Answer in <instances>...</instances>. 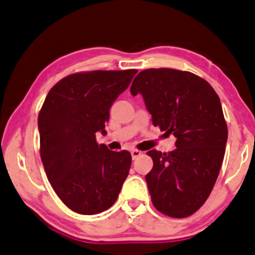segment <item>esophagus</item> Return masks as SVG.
Returning a JSON list of instances; mask_svg holds the SVG:
<instances>
[{
	"label": "esophagus",
	"instance_id": "34e87169",
	"mask_svg": "<svg viewBox=\"0 0 255 255\" xmlns=\"http://www.w3.org/2000/svg\"><path fill=\"white\" fill-rule=\"evenodd\" d=\"M142 154V152L141 151H138V150H132L131 151V155H132V158L133 160H136V158L140 156Z\"/></svg>",
	"mask_w": 255,
	"mask_h": 255
}]
</instances>
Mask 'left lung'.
<instances>
[{"label":"left lung","mask_w":255,"mask_h":255,"mask_svg":"<svg viewBox=\"0 0 255 255\" xmlns=\"http://www.w3.org/2000/svg\"><path fill=\"white\" fill-rule=\"evenodd\" d=\"M142 94L154 127L175 136V150L147 152L145 175L152 203L171 218H186L209 198L222 165L228 127L220 98L191 72L148 69L133 80L131 94Z\"/></svg>","instance_id":"1"}]
</instances>
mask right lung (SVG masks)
I'll list each match as a JSON object with an SVG mask.
<instances>
[{"mask_svg": "<svg viewBox=\"0 0 255 255\" xmlns=\"http://www.w3.org/2000/svg\"><path fill=\"white\" fill-rule=\"evenodd\" d=\"M137 70L71 74L47 93L38 114L40 154L47 179L69 209L103 212L115 203L128 175L132 156L97 143L107 134L110 109Z\"/></svg>", "mask_w": 255, "mask_h": 255, "instance_id": "right-lung-1", "label": "right lung"}]
</instances>
